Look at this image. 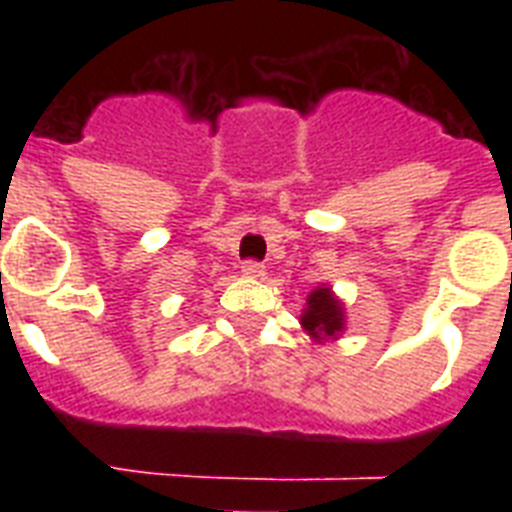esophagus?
Wrapping results in <instances>:
<instances>
[{"label": "esophagus", "mask_w": 512, "mask_h": 512, "mask_svg": "<svg viewBox=\"0 0 512 512\" xmlns=\"http://www.w3.org/2000/svg\"><path fill=\"white\" fill-rule=\"evenodd\" d=\"M241 273L249 276V279H260L265 273V265L257 263V260H244V263H241Z\"/></svg>", "instance_id": "obj_1"}]
</instances>
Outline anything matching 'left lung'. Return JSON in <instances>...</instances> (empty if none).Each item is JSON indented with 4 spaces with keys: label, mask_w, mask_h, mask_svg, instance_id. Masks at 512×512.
Wrapping results in <instances>:
<instances>
[{
    "label": "left lung",
    "mask_w": 512,
    "mask_h": 512,
    "mask_svg": "<svg viewBox=\"0 0 512 512\" xmlns=\"http://www.w3.org/2000/svg\"><path fill=\"white\" fill-rule=\"evenodd\" d=\"M303 327L311 332V337L324 340L335 337L342 329V308L327 287L313 289L308 297V308L303 313Z\"/></svg>",
    "instance_id": "1"
}]
</instances>
